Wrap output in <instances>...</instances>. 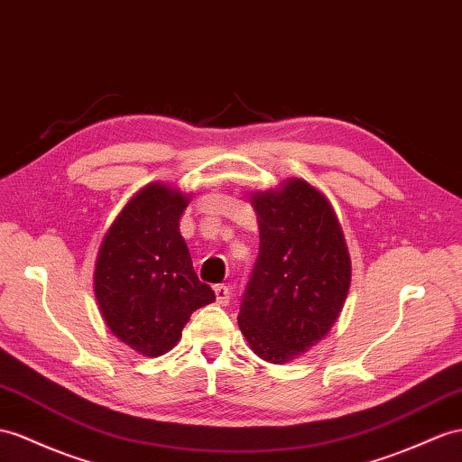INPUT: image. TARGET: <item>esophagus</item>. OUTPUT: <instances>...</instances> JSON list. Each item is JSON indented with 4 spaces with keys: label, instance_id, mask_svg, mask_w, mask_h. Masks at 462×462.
Wrapping results in <instances>:
<instances>
[{
    "label": "esophagus",
    "instance_id": "34e87169",
    "mask_svg": "<svg viewBox=\"0 0 462 462\" xmlns=\"http://www.w3.org/2000/svg\"><path fill=\"white\" fill-rule=\"evenodd\" d=\"M215 294H217V302L220 306H228V302H230V289L226 285H217L215 287Z\"/></svg>",
    "mask_w": 462,
    "mask_h": 462
}]
</instances>
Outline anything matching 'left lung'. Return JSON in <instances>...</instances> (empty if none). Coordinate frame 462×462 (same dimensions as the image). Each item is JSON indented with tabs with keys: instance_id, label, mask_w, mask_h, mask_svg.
Masks as SVG:
<instances>
[{
	"instance_id": "8db88e82",
	"label": "left lung",
	"mask_w": 462,
	"mask_h": 462,
	"mask_svg": "<svg viewBox=\"0 0 462 462\" xmlns=\"http://www.w3.org/2000/svg\"><path fill=\"white\" fill-rule=\"evenodd\" d=\"M259 255L238 326L252 351L285 365L328 336L351 287L344 230L326 195L300 177L255 191Z\"/></svg>"
}]
</instances>
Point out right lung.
Returning a JSON list of instances; mask_svg holds the SVG:
<instances>
[{
    "label": "right lung",
    "mask_w": 462,
    "mask_h": 462,
    "mask_svg": "<svg viewBox=\"0 0 462 462\" xmlns=\"http://www.w3.org/2000/svg\"><path fill=\"white\" fill-rule=\"evenodd\" d=\"M191 197L162 181L148 183L128 199L99 245L93 292L103 322L144 357L175 347L191 314L215 302L180 234Z\"/></svg>",
    "instance_id": "right-lung-1"
}]
</instances>
